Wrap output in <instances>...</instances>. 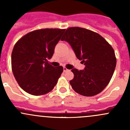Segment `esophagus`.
Wrapping results in <instances>:
<instances>
[{
  "instance_id": "obj_1",
  "label": "esophagus",
  "mask_w": 130,
  "mask_h": 130,
  "mask_svg": "<svg viewBox=\"0 0 130 130\" xmlns=\"http://www.w3.org/2000/svg\"><path fill=\"white\" fill-rule=\"evenodd\" d=\"M69 71V70H68L67 69L66 67H63V72H66Z\"/></svg>"
}]
</instances>
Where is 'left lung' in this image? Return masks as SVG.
Returning a JSON list of instances; mask_svg holds the SVG:
<instances>
[{
	"instance_id": "8db88e82",
	"label": "left lung",
	"mask_w": 130,
	"mask_h": 130,
	"mask_svg": "<svg viewBox=\"0 0 130 130\" xmlns=\"http://www.w3.org/2000/svg\"><path fill=\"white\" fill-rule=\"evenodd\" d=\"M61 41L70 44L84 70L74 69V77L70 80L76 92L93 96L105 89L111 80L116 65L115 51L103 37L97 32L79 27H69Z\"/></svg>"
}]
</instances>
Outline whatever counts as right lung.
<instances>
[{"instance_id":"right-lung-1","label":"right lung","mask_w":130,"mask_h":130,"mask_svg":"<svg viewBox=\"0 0 130 130\" xmlns=\"http://www.w3.org/2000/svg\"><path fill=\"white\" fill-rule=\"evenodd\" d=\"M61 29H41L26 34L17 41L11 55L12 70L21 87L28 94L41 95L52 90L63 68L48 63L65 32Z\"/></svg>"}]
</instances>
